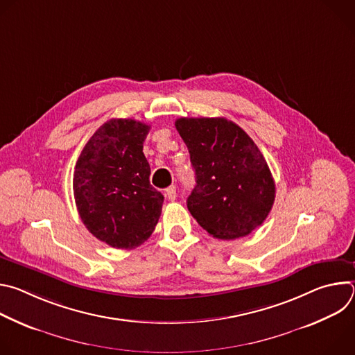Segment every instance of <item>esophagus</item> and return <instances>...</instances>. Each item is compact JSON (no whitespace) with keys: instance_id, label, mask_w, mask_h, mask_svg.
Here are the masks:
<instances>
[{"instance_id":"esophagus-1","label":"esophagus","mask_w":355,"mask_h":355,"mask_svg":"<svg viewBox=\"0 0 355 355\" xmlns=\"http://www.w3.org/2000/svg\"><path fill=\"white\" fill-rule=\"evenodd\" d=\"M164 195H166V198H167V199L174 200V199L177 198V187H175V185H171L170 188H167V189H166Z\"/></svg>"}]
</instances>
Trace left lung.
Segmentation results:
<instances>
[{"label": "left lung", "mask_w": 355, "mask_h": 355, "mask_svg": "<svg viewBox=\"0 0 355 355\" xmlns=\"http://www.w3.org/2000/svg\"><path fill=\"white\" fill-rule=\"evenodd\" d=\"M196 185L187 207L211 236L233 240L261 226L275 199V184L261 151L226 118H180Z\"/></svg>", "instance_id": "1"}]
</instances>
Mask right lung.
<instances>
[{"label":"right lung","instance_id":"add662e5","mask_svg":"<svg viewBox=\"0 0 355 355\" xmlns=\"http://www.w3.org/2000/svg\"><path fill=\"white\" fill-rule=\"evenodd\" d=\"M150 126L111 119L87 141L76 164L73 191L91 234L114 248H135L153 233L164 196L150 185L143 141Z\"/></svg>","mask_w":355,"mask_h":355}]
</instances>
